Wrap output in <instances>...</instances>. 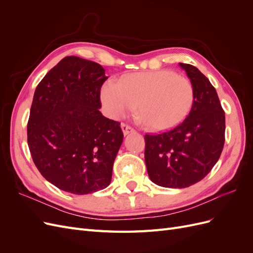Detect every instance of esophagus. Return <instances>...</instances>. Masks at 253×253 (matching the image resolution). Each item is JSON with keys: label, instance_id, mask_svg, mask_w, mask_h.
Returning a JSON list of instances; mask_svg holds the SVG:
<instances>
[{"label": "esophagus", "instance_id": "esophagus-1", "mask_svg": "<svg viewBox=\"0 0 253 253\" xmlns=\"http://www.w3.org/2000/svg\"><path fill=\"white\" fill-rule=\"evenodd\" d=\"M121 128H122V132H124L125 135H127V134L135 131V129L131 126H128L126 124H121Z\"/></svg>", "mask_w": 253, "mask_h": 253}]
</instances>
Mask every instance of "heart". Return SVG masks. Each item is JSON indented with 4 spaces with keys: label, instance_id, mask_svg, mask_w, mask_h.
<instances>
[{
    "label": "heart",
    "instance_id": "b5f03b06",
    "mask_svg": "<svg viewBox=\"0 0 253 253\" xmlns=\"http://www.w3.org/2000/svg\"><path fill=\"white\" fill-rule=\"evenodd\" d=\"M191 81L170 70L122 76L118 83L106 82L101 89L103 108L118 118L135 109L152 131L170 129L186 119L192 108Z\"/></svg>",
    "mask_w": 253,
    "mask_h": 253
}]
</instances>
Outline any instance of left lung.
Returning <instances> with one entry per match:
<instances>
[{
    "label": "left lung",
    "instance_id": "left-lung-1",
    "mask_svg": "<svg viewBox=\"0 0 253 253\" xmlns=\"http://www.w3.org/2000/svg\"><path fill=\"white\" fill-rule=\"evenodd\" d=\"M179 65L193 85L192 109L171 131L144 135L148 174L166 188H187L201 181L217 163L225 143V112L215 88L195 66Z\"/></svg>",
    "mask_w": 253,
    "mask_h": 253
}]
</instances>
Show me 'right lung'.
Here are the masks:
<instances>
[{
	"mask_svg": "<svg viewBox=\"0 0 253 253\" xmlns=\"http://www.w3.org/2000/svg\"><path fill=\"white\" fill-rule=\"evenodd\" d=\"M104 68L75 56L63 58L36 88L27 124L30 154L43 177L73 194L108 187L124 140L120 122L104 117Z\"/></svg>",
	"mask_w": 253,
	"mask_h": 253,
	"instance_id": "add662e5",
	"label": "right lung"
}]
</instances>
